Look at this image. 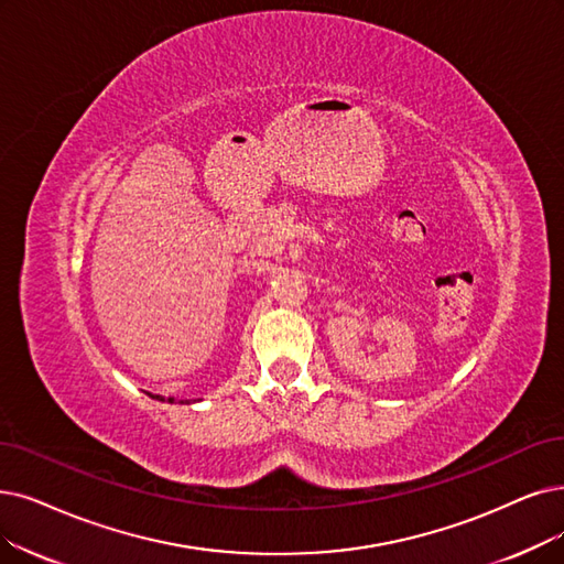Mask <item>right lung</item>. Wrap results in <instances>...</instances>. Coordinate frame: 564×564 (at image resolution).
Returning a JSON list of instances; mask_svg holds the SVG:
<instances>
[{
  "label": "right lung",
  "mask_w": 564,
  "mask_h": 564,
  "mask_svg": "<svg viewBox=\"0 0 564 564\" xmlns=\"http://www.w3.org/2000/svg\"><path fill=\"white\" fill-rule=\"evenodd\" d=\"M156 400H164L162 395H156ZM169 402H175V398H169ZM180 402H183V404H189L192 400H180Z\"/></svg>",
  "instance_id": "1"
}]
</instances>
